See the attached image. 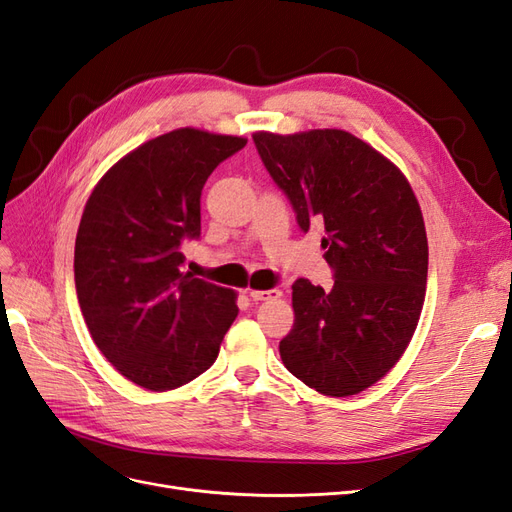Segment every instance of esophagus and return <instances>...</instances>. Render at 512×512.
<instances>
[{"label": "esophagus", "instance_id": "34e87169", "mask_svg": "<svg viewBox=\"0 0 512 512\" xmlns=\"http://www.w3.org/2000/svg\"><path fill=\"white\" fill-rule=\"evenodd\" d=\"M250 297L254 301H271V299H280L282 292L275 290V288H271V290H252Z\"/></svg>", "mask_w": 512, "mask_h": 512}]
</instances>
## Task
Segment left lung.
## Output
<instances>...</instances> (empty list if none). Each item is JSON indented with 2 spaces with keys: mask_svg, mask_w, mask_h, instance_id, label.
Masks as SVG:
<instances>
[{
  "mask_svg": "<svg viewBox=\"0 0 512 512\" xmlns=\"http://www.w3.org/2000/svg\"><path fill=\"white\" fill-rule=\"evenodd\" d=\"M252 138L299 228H324L335 277L331 290L303 277L292 284L282 361L322 395L361 393L399 361L421 316L429 258L421 207L401 170L350 132Z\"/></svg>",
  "mask_w": 512,
  "mask_h": 512,
  "instance_id": "left-lung-1",
  "label": "left lung"
}]
</instances>
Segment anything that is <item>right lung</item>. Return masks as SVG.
<instances>
[{
    "label": "right lung",
    "instance_id": "obj_1",
    "mask_svg": "<svg viewBox=\"0 0 512 512\" xmlns=\"http://www.w3.org/2000/svg\"><path fill=\"white\" fill-rule=\"evenodd\" d=\"M245 138L181 128L121 158L91 192L74 245V284L108 363L149 391L188 384L218 359L237 294L183 271L200 237V192Z\"/></svg>",
    "mask_w": 512,
    "mask_h": 512
}]
</instances>
